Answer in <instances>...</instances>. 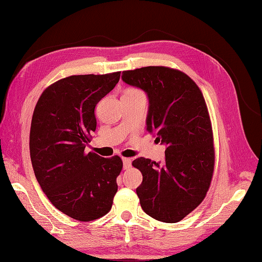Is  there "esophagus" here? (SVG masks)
Here are the masks:
<instances>
[{"label": "esophagus", "mask_w": 262, "mask_h": 262, "mask_svg": "<svg viewBox=\"0 0 262 262\" xmlns=\"http://www.w3.org/2000/svg\"><path fill=\"white\" fill-rule=\"evenodd\" d=\"M123 164H124V168L128 169L132 166V160L127 159V157H123Z\"/></svg>", "instance_id": "34e87169"}]
</instances>
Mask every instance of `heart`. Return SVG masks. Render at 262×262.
Returning a JSON list of instances; mask_svg holds the SVG:
<instances>
[{
  "instance_id": "1",
  "label": "heart",
  "mask_w": 262,
  "mask_h": 262,
  "mask_svg": "<svg viewBox=\"0 0 262 262\" xmlns=\"http://www.w3.org/2000/svg\"><path fill=\"white\" fill-rule=\"evenodd\" d=\"M137 91H139V90H136V89H128L126 91V93H137Z\"/></svg>"
}]
</instances>
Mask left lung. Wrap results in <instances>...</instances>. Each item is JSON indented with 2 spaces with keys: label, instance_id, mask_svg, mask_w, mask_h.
Wrapping results in <instances>:
<instances>
[{
  "label": "left lung",
  "instance_id": "obj_1",
  "mask_svg": "<svg viewBox=\"0 0 262 262\" xmlns=\"http://www.w3.org/2000/svg\"><path fill=\"white\" fill-rule=\"evenodd\" d=\"M121 79L147 94L146 129L166 145L163 163L133 161L143 174L139 203L155 220L179 222L202 202L213 175V133L204 97L190 77L168 67L123 71Z\"/></svg>",
  "mask_w": 262,
  "mask_h": 262
}]
</instances>
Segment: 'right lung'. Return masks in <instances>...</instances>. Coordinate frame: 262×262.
Returning <instances> with one entry per match:
<instances>
[{
    "instance_id": "1",
    "label": "right lung",
    "mask_w": 262,
    "mask_h": 262,
    "mask_svg": "<svg viewBox=\"0 0 262 262\" xmlns=\"http://www.w3.org/2000/svg\"><path fill=\"white\" fill-rule=\"evenodd\" d=\"M120 71L70 76L50 84L36 102L30 156L34 175L50 202L79 221L107 214L123 168L119 156L86 153L96 130L95 107L114 89Z\"/></svg>"
}]
</instances>
